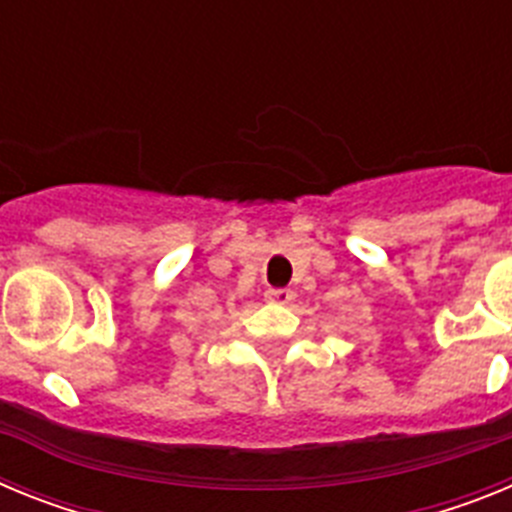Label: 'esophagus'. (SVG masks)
Masks as SVG:
<instances>
[{
  "label": "esophagus",
  "instance_id": "34e87169",
  "mask_svg": "<svg viewBox=\"0 0 512 512\" xmlns=\"http://www.w3.org/2000/svg\"><path fill=\"white\" fill-rule=\"evenodd\" d=\"M266 300L277 302V305H287L292 300V292L287 287H269L266 289Z\"/></svg>",
  "mask_w": 512,
  "mask_h": 512
}]
</instances>
